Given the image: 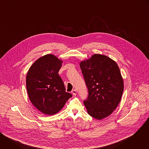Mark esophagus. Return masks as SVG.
<instances>
[{
    "label": "esophagus",
    "mask_w": 149,
    "mask_h": 149,
    "mask_svg": "<svg viewBox=\"0 0 149 149\" xmlns=\"http://www.w3.org/2000/svg\"><path fill=\"white\" fill-rule=\"evenodd\" d=\"M72 94H73L74 96H75V95H77V91H76V90H72Z\"/></svg>",
    "instance_id": "obj_1"
}]
</instances>
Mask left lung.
I'll use <instances>...</instances> for the list:
<instances>
[{
    "label": "left lung",
    "mask_w": 149,
    "mask_h": 149,
    "mask_svg": "<svg viewBox=\"0 0 149 149\" xmlns=\"http://www.w3.org/2000/svg\"><path fill=\"white\" fill-rule=\"evenodd\" d=\"M79 66L88 90L84 101L88 114L97 120L111 115L119 104L124 81L117 63L107 56L95 54Z\"/></svg>",
    "instance_id": "left-lung-1"
}]
</instances>
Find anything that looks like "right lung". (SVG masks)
<instances>
[{
    "label": "right lung",
    "instance_id": "add662e5",
    "mask_svg": "<svg viewBox=\"0 0 149 149\" xmlns=\"http://www.w3.org/2000/svg\"><path fill=\"white\" fill-rule=\"evenodd\" d=\"M63 61L53 54L39 58L29 68L26 78L27 93L32 104L42 113L59 112L72 95L65 91L58 75Z\"/></svg>",
    "mask_w": 149,
    "mask_h": 149
}]
</instances>
